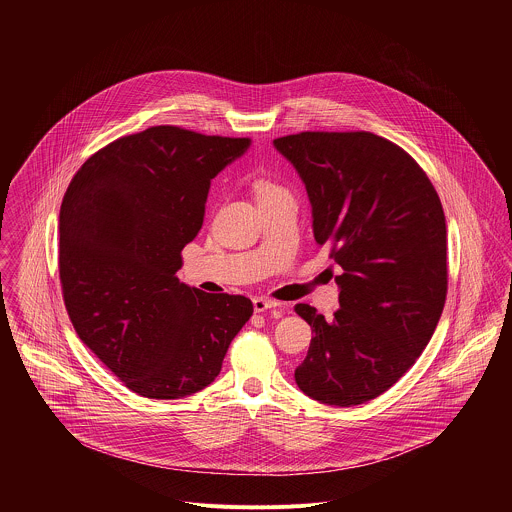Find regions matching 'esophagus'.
Segmentation results:
<instances>
[{
	"mask_svg": "<svg viewBox=\"0 0 512 512\" xmlns=\"http://www.w3.org/2000/svg\"><path fill=\"white\" fill-rule=\"evenodd\" d=\"M252 303H254V311H256V313H262V311L280 307V303L274 301V299H270V297H254Z\"/></svg>",
	"mask_w": 512,
	"mask_h": 512,
	"instance_id": "34e87169",
	"label": "esophagus"
}]
</instances>
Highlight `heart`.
Wrapping results in <instances>:
<instances>
[{
	"label": "heart",
	"mask_w": 512,
	"mask_h": 512,
	"mask_svg": "<svg viewBox=\"0 0 512 512\" xmlns=\"http://www.w3.org/2000/svg\"><path fill=\"white\" fill-rule=\"evenodd\" d=\"M254 191H256L258 201H260V199L278 197V195H290L284 187H280V185H276V183H272V181H268V179H258V181L254 183Z\"/></svg>",
	"instance_id": "b5f03b06"
}]
</instances>
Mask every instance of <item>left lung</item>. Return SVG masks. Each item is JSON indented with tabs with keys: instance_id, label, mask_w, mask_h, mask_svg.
Returning a JSON list of instances; mask_svg holds the SVG:
<instances>
[{
	"instance_id": "left-lung-1",
	"label": "left lung",
	"mask_w": 512,
	"mask_h": 512,
	"mask_svg": "<svg viewBox=\"0 0 512 512\" xmlns=\"http://www.w3.org/2000/svg\"><path fill=\"white\" fill-rule=\"evenodd\" d=\"M274 146L305 183L315 242L343 268L333 319L295 305L315 333L295 382L321 404H365L436 331L447 293L441 201L410 153L370 132H301Z\"/></svg>"
}]
</instances>
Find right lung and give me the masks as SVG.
Segmentation results:
<instances>
[{
    "label": "right lung",
    "instance_id": "right-lung-1",
    "mask_svg": "<svg viewBox=\"0 0 512 512\" xmlns=\"http://www.w3.org/2000/svg\"><path fill=\"white\" fill-rule=\"evenodd\" d=\"M250 138L153 126L90 155L63 197L59 276L80 341L130 390L175 400L209 386L254 307L179 282L211 179Z\"/></svg>",
    "mask_w": 512,
    "mask_h": 512
}]
</instances>
